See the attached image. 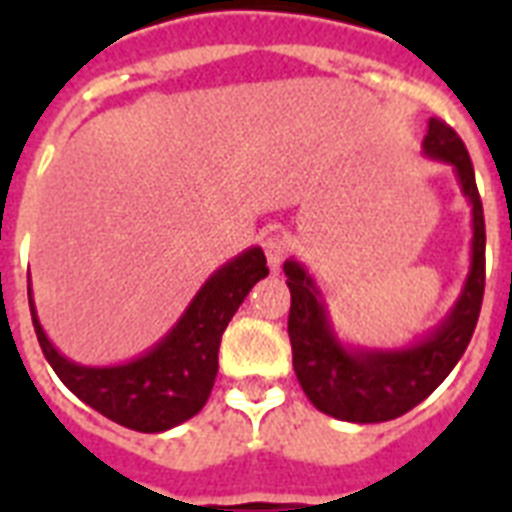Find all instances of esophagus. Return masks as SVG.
<instances>
[{
  "label": "esophagus",
  "instance_id": "obj_1",
  "mask_svg": "<svg viewBox=\"0 0 512 512\" xmlns=\"http://www.w3.org/2000/svg\"><path fill=\"white\" fill-rule=\"evenodd\" d=\"M260 244H263V252H265V260H268V268H271V271H279L281 263H284V257H287V241H284V236L268 231V233H263Z\"/></svg>",
  "mask_w": 512,
  "mask_h": 512
}]
</instances>
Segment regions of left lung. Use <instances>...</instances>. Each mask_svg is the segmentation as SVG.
I'll return each mask as SVG.
<instances>
[{
  "mask_svg": "<svg viewBox=\"0 0 512 512\" xmlns=\"http://www.w3.org/2000/svg\"><path fill=\"white\" fill-rule=\"evenodd\" d=\"M422 148L430 159L452 164L462 193L473 207L468 281L452 313L425 340L396 350H358L342 345L308 271L295 260L284 263L292 292L287 329L297 380L311 404L337 420L385 422L414 409L449 377L478 324L486 284V228L473 162L460 135L441 119L428 122Z\"/></svg>",
  "mask_w": 512,
  "mask_h": 512,
  "instance_id": "obj_1",
  "label": "left lung"
}]
</instances>
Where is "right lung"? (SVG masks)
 Wrapping results in <instances>:
<instances>
[{
  "mask_svg": "<svg viewBox=\"0 0 512 512\" xmlns=\"http://www.w3.org/2000/svg\"><path fill=\"white\" fill-rule=\"evenodd\" d=\"M265 276L263 249L241 252L204 281L170 335L135 361L116 366H82L60 356L36 319L31 287L28 305L44 358L74 396L124 428L162 433L191 420L207 404L217 377L220 337L249 289Z\"/></svg>",
  "mask_w": 512,
  "mask_h": 512,
  "instance_id": "right-lung-1",
  "label": "right lung"
}]
</instances>
